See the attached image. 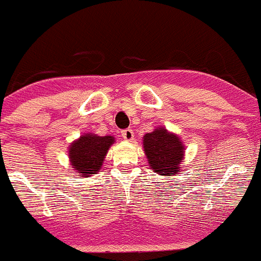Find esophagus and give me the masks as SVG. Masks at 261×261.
Here are the masks:
<instances>
[{"mask_svg": "<svg viewBox=\"0 0 261 261\" xmlns=\"http://www.w3.org/2000/svg\"><path fill=\"white\" fill-rule=\"evenodd\" d=\"M121 136L122 139L126 140V141H132L133 139H135V132H133L132 129H124V130H121Z\"/></svg>", "mask_w": 261, "mask_h": 261, "instance_id": "esophagus-1", "label": "esophagus"}]
</instances>
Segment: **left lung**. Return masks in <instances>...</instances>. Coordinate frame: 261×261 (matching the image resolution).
Instances as JSON below:
<instances>
[{
  "label": "left lung",
  "instance_id": "left-lung-1",
  "mask_svg": "<svg viewBox=\"0 0 261 261\" xmlns=\"http://www.w3.org/2000/svg\"><path fill=\"white\" fill-rule=\"evenodd\" d=\"M144 152L150 169L161 175H174L184 158L181 140L166 129L158 128L144 136Z\"/></svg>",
  "mask_w": 261,
  "mask_h": 261
}]
</instances>
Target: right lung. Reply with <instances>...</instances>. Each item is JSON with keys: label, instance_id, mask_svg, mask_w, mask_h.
Segmentation results:
<instances>
[{"label": "right lung", "instance_id": "right-lung-1", "mask_svg": "<svg viewBox=\"0 0 261 261\" xmlns=\"http://www.w3.org/2000/svg\"><path fill=\"white\" fill-rule=\"evenodd\" d=\"M115 139L112 136L83 135L79 140L70 146V161L73 168V173L82 177H90L96 174L103 165L104 158L109 146L112 145Z\"/></svg>", "mask_w": 261, "mask_h": 261}]
</instances>
